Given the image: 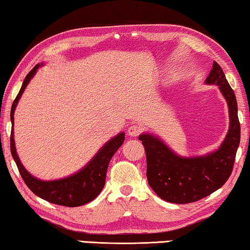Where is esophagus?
I'll return each instance as SVG.
<instances>
[{"instance_id":"esophagus-1","label":"esophagus","mask_w":250,"mask_h":250,"mask_svg":"<svg viewBox=\"0 0 250 250\" xmlns=\"http://www.w3.org/2000/svg\"><path fill=\"white\" fill-rule=\"evenodd\" d=\"M128 135L130 137H137L139 133L143 132V126L139 125H131L128 126Z\"/></svg>"}]
</instances>
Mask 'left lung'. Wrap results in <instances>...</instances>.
<instances>
[{
  "label": "left lung",
  "instance_id": "8db88e82",
  "mask_svg": "<svg viewBox=\"0 0 250 250\" xmlns=\"http://www.w3.org/2000/svg\"><path fill=\"white\" fill-rule=\"evenodd\" d=\"M206 83L217 84L229 106L230 128L217 151L206 157L182 158L157 138L150 135L139 137L146 151L148 184L167 202L186 204L203 199L220 188L232 173L240 143L236 96L222 68L215 62Z\"/></svg>",
  "mask_w": 250,
  "mask_h": 250
}]
</instances>
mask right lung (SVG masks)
Listing matches in <instances>:
<instances>
[{"label":"right lung","instance_id":"add662e5","mask_svg":"<svg viewBox=\"0 0 250 250\" xmlns=\"http://www.w3.org/2000/svg\"><path fill=\"white\" fill-rule=\"evenodd\" d=\"M38 67L39 65L33 67L24 78L20 92H19L12 104V107H11V122H13L14 110H16L19 99L21 98L22 93L27 87L29 81L35 75ZM124 141L125 133H120L119 136L113 138L112 140H110L81 172L70 177L64 178V180L50 182L37 180V178L31 176L22 166L20 159L17 155L16 147H14L13 128L11 130L10 148L11 154H12L14 162L17 164L22 180L24 181L28 188L37 196L42 197V199L50 203L58 204V206L74 208L84 206V204L91 202L92 200H94L100 194V192L104 188V184H105L106 170L111 158L117 152L119 147L124 144Z\"/></svg>","mask_w":250,"mask_h":250}]
</instances>
